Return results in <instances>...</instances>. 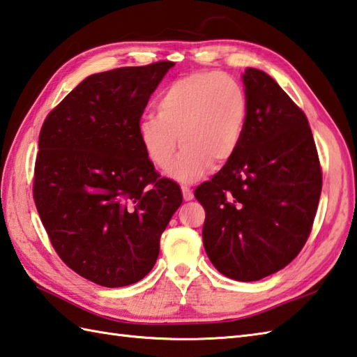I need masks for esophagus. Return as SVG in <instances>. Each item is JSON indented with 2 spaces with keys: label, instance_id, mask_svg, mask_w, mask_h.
Returning a JSON list of instances; mask_svg holds the SVG:
<instances>
[{
  "label": "esophagus",
  "instance_id": "1",
  "mask_svg": "<svg viewBox=\"0 0 357 357\" xmlns=\"http://www.w3.org/2000/svg\"><path fill=\"white\" fill-rule=\"evenodd\" d=\"M181 194H183L185 202H189V200L194 199V194H192V191L188 186H181Z\"/></svg>",
  "mask_w": 357,
  "mask_h": 357
}]
</instances>
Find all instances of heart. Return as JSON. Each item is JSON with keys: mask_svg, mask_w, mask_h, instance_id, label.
Listing matches in <instances>:
<instances>
[{"mask_svg": "<svg viewBox=\"0 0 357 357\" xmlns=\"http://www.w3.org/2000/svg\"><path fill=\"white\" fill-rule=\"evenodd\" d=\"M155 114L137 123L142 148L155 168H166L178 137L184 145L168 168L180 183H195L212 168L226 163L238 148L248 100L243 86L227 75L192 73L169 84L158 94Z\"/></svg>", "mask_w": 357, "mask_h": 357, "instance_id": "obj_1", "label": "heart"}]
</instances>
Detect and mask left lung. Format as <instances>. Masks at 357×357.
<instances>
[{"instance_id": "8db88e82", "label": "left lung", "mask_w": 357, "mask_h": 357, "mask_svg": "<svg viewBox=\"0 0 357 357\" xmlns=\"http://www.w3.org/2000/svg\"><path fill=\"white\" fill-rule=\"evenodd\" d=\"M248 116L235 154L195 189L206 211L203 244L220 273L258 281L303 249L318 209L322 172L313 134L273 77L245 68Z\"/></svg>"}]
</instances>
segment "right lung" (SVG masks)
<instances>
[{"label":"right lung","instance_id":"obj_1","mask_svg":"<svg viewBox=\"0 0 357 357\" xmlns=\"http://www.w3.org/2000/svg\"><path fill=\"white\" fill-rule=\"evenodd\" d=\"M171 67L162 61L85 77L39 132L38 213L62 261L99 286L145 278L183 202L176 181L155 172L137 136L149 96Z\"/></svg>","mask_w":357,"mask_h":357}]
</instances>
